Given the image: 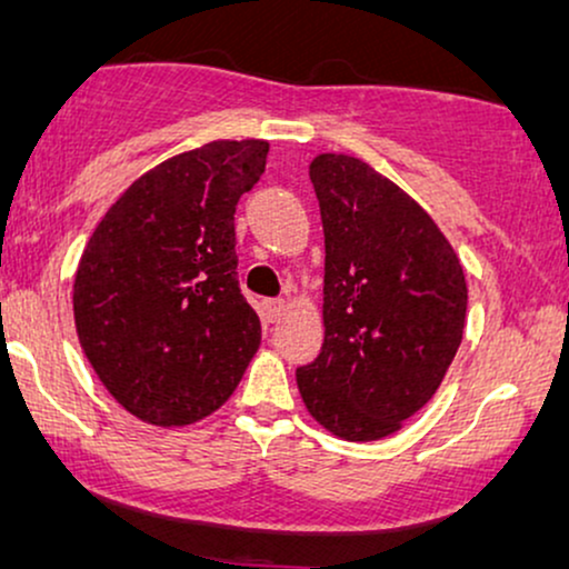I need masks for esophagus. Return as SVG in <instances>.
Wrapping results in <instances>:
<instances>
[{
  "label": "esophagus",
  "mask_w": 569,
  "mask_h": 569,
  "mask_svg": "<svg viewBox=\"0 0 569 569\" xmlns=\"http://www.w3.org/2000/svg\"><path fill=\"white\" fill-rule=\"evenodd\" d=\"M263 311H266V319H269V321H279L287 313V300H282V298L263 300Z\"/></svg>",
  "instance_id": "obj_1"
}]
</instances>
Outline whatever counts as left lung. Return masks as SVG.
<instances>
[{
    "instance_id": "1",
    "label": "left lung",
    "mask_w": 569,
    "mask_h": 569,
    "mask_svg": "<svg viewBox=\"0 0 569 569\" xmlns=\"http://www.w3.org/2000/svg\"><path fill=\"white\" fill-rule=\"evenodd\" d=\"M325 227V346L296 380L335 438L398 432L435 396L461 346L467 277L432 216L342 152L308 166Z\"/></svg>"
}]
</instances>
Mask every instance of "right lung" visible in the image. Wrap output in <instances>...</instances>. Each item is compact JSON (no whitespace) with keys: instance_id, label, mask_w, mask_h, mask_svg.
Segmentation results:
<instances>
[{"instance_id":"right-lung-1","label":"right lung","mask_w":569,"mask_h":569,"mask_svg":"<svg viewBox=\"0 0 569 569\" xmlns=\"http://www.w3.org/2000/svg\"><path fill=\"white\" fill-rule=\"evenodd\" d=\"M263 139H216L131 181L91 231L73 277L81 350L147 425L213 413L261 346L237 284L234 210L266 168Z\"/></svg>"}]
</instances>
